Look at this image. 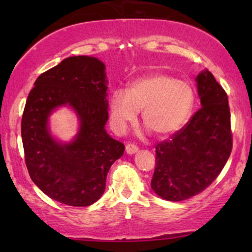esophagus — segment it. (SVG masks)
Wrapping results in <instances>:
<instances>
[{
    "instance_id": "34e87169",
    "label": "esophagus",
    "mask_w": 252,
    "mask_h": 252,
    "mask_svg": "<svg viewBox=\"0 0 252 252\" xmlns=\"http://www.w3.org/2000/svg\"><path fill=\"white\" fill-rule=\"evenodd\" d=\"M126 153H128V154H135V153L138 150V147L136 146V144L128 143L126 146Z\"/></svg>"
}]
</instances>
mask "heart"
<instances>
[{
	"instance_id": "obj_1",
	"label": "heart",
	"mask_w": 252,
	"mask_h": 252,
	"mask_svg": "<svg viewBox=\"0 0 252 252\" xmlns=\"http://www.w3.org/2000/svg\"><path fill=\"white\" fill-rule=\"evenodd\" d=\"M194 105V91L186 80L155 73L116 90L110 99V118L116 131H124L142 110L143 123L155 134H174L186 124Z\"/></svg>"
}]
</instances>
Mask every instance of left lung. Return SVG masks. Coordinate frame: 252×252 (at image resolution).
I'll list each match as a JSON object with an SVG mask.
<instances>
[{"mask_svg":"<svg viewBox=\"0 0 252 252\" xmlns=\"http://www.w3.org/2000/svg\"><path fill=\"white\" fill-rule=\"evenodd\" d=\"M201 108L180 130L155 147L152 189L161 198H192L216 180L232 150L227 94L210 71L196 77Z\"/></svg>","mask_w":252,"mask_h":252,"instance_id":"left-lung-1","label":"left lung"}]
</instances>
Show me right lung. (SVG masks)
<instances>
[{
    "label": "right lung",
    "mask_w": 252,
    "mask_h": 252,
    "mask_svg": "<svg viewBox=\"0 0 252 252\" xmlns=\"http://www.w3.org/2000/svg\"><path fill=\"white\" fill-rule=\"evenodd\" d=\"M105 66L88 56L70 57L37 77L21 121L25 162L34 184L54 200L89 206L105 190L111 164L124 144L106 134L109 118ZM68 103L76 110L81 129L71 144L53 140L47 118Z\"/></svg>",
    "instance_id": "obj_1"
}]
</instances>
